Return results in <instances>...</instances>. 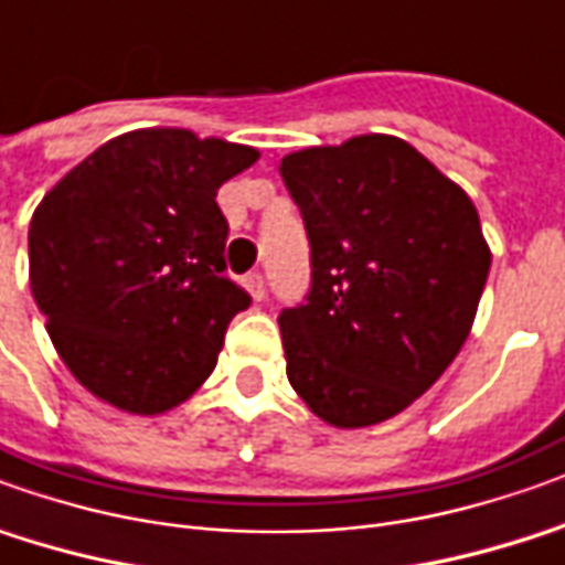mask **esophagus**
Segmentation results:
<instances>
[{
	"label": "esophagus",
	"mask_w": 565,
	"mask_h": 565,
	"mask_svg": "<svg viewBox=\"0 0 565 565\" xmlns=\"http://www.w3.org/2000/svg\"><path fill=\"white\" fill-rule=\"evenodd\" d=\"M245 289L252 291V298H255V301H260V298H264V276H260L258 270L245 276Z\"/></svg>",
	"instance_id": "esophagus-1"
}]
</instances>
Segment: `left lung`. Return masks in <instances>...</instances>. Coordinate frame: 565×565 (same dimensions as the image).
<instances>
[{
  "label": "left lung",
  "mask_w": 565,
  "mask_h": 565,
  "mask_svg": "<svg viewBox=\"0 0 565 565\" xmlns=\"http://www.w3.org/2000/svg\"><path fill=\"white\" fill-rule=\"evenodd\" d=\"M279 174L310 243V289L279 313L286 375L322 422H387L468 338L492 264L480 215L391 135L298 150Z\"/></svg>",
  "instance_id": "8db88e82"
}]
</instances>
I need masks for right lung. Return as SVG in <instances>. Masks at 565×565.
Segmentation results:
<instances>
[{"instance_id": "right-lung-1", "label": "right lung", "mask_w": 565, "mask_h": 565, "mask_svg": "<svg viewBox=\"0 0 565 565\" xmlns=\"http://www.w3.org/2000/svg\"><path fill=\"white\" fill-rule=\"evenodd\" d=\"M258 150L184 128L97 147L30 221V289L61 360L135 415L184 403L212 375L231 320L252 305L224 276L217 186Z\"/></svg>"}]
</instances>
